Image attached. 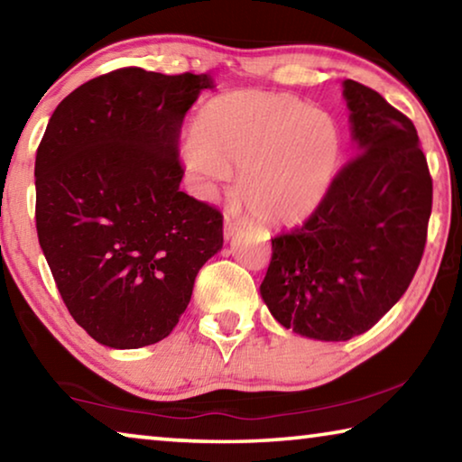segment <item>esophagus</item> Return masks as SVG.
<instances>
[{
    "label": "esophagus",
    "mask_w": 462,
    "mask_h": 462,
    "mask_svg": "<svg viewBox=\"0 0 462 462\" xmlns=\"http://www.w3.org/2000/svg\"><path fill=\"white\" fill-rule=\"evenodd\" d=\"M240 228H242V222L240 220H234V217L226 216V220H224V238L226 240H230V238L236 236V232Z\"/></svg>",
    "instance_id": "obj_1"
}]
</instances>
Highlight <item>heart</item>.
<instances>
[{"label":"heart","instance_id":"obj_1","mask_svg":"<svg viewBox=\"0 0 462 462\" xmlns=\"http://www.w3.org/2000/svg\"><path fill=\"white\" fill-rule=\"evenodd\" d=\"M344 134L324 109L289 93L216 99L185 140L183 159L203 183L238 171L234 198L264 224L310 220L340 173Z\"/></svg>","mask_w":462,"mask_h":462}]
</instances>
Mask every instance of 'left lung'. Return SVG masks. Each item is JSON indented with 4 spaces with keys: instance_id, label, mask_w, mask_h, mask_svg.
I'll return each mask as SVG.
<instances>
[{
    "instance_id": "8db88e82",
    "label": "left lung",
    "mask_w": 462,
    "mask_h": 462,
    "mask_svg": "<svg viewBox=\"0 0 462 462\" xmlns=\"http://www.w3.org/2000/svg\"><path fill=\"white\" fill-rule=\"evenodd\" d=\"M342 88L358 154L310 220L271 238L261 283L281 326L326 342L366 332L400 301L432 212V177L411 120L366 85Z\"/></svg>"
}]
</instances>
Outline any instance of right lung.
<instances>
[{"label": "right lung", "mask_w": 462, "mask_h": 462, "mask_svg": "<svg viewBox=\"0 0 462 462\" xmlns=\"http://www.w3.org/2000/svg\"><path fill=\"white\" fill-rule=\"evenodd\" d=\"M209 75L126 67L60 101L36 151V232L69 314L109 348L173 332L224 245L220 209L179 191V130Z\"/></svg>", "instance_id": "right-lung-1"}]
</instances>
